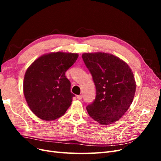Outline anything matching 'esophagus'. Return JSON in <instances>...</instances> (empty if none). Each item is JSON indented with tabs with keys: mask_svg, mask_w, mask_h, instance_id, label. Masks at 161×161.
Here are the masks:
<instances>
[{
	"mask_svg": "<svg viewBox=\"0 0 161 161\" xmlns=\"http://www.w3.org/2000/svg\"><path fill=\"white\" fill-rule=\"evenodd\" d=\"M77 99L79 100H81L82 98V95H77Z\"/></svg>",
	"mask_w": 161,
	"mask_h": 161,
	"instance_id": "esophagus-1",
	"label": "esophagus"
}]
</instances>
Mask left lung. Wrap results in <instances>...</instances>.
I'll return each mask as SVG.
<instances>
[{
    "mask_svg": "<svg viewBox=\"0 0 161 161\" xmlns=\"http://www.w3.org/2000/svg\"><path fill=\"white\" fill-rule=\"evenodd\" d=\"M82 58L92 75L96 97L87 105L90 117L102 125L119 120L132 103L136 81L127 63L111 53H84Z\"/></svg>",
    "mask_w": 161,
    "mask_h": 161,
    "instance_id": "1",
    "label": "left lung"
}]
</instances>
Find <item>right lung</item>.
<instances>
[{
    "mask_svg": "<svg viewBox=\"0 0 161 161\" xmlns=\"http://www.w3.org/2000/svg\"><path fill=\"white\" fill-rule=\"evenodd\" d=\"M79 54L52 52L39 57L29 66L24 77L23 92L29 108L39 118L52 121L64 115L75 95L66 70Z\"/></svg>",
    "mask_w": 161,
    "mask_h": 161,
    "instance_id": "right-lung-1",
    "label": "right lung"
}]
</instances>
